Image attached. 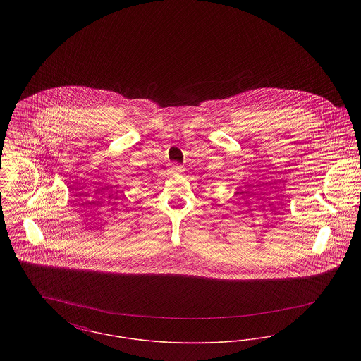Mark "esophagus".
Wrapping results in <instances>:
<instances>
[{
    "instance_id": "obj_1",
    "label": "esophagus",
    "mask_w": 361,
    "mask_h": 361,
    "mask_svg": "<svg viewBox=\"0 0 361 361\" xmlns=\"http://www.w3.org/2000/svg\"><path fill=\"white\" fill-rule=\"evenodd\" d=\"M184 169H185V168H184L183 165H178V164H174L172 166V171L174 173H183L184 172Z\"/></svg>"
}]
</instances>
